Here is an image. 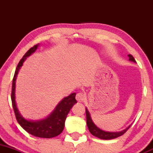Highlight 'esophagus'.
<instances>
[{"label": "esophagus", "mask_w": 153, "mask_h": 153, "mask_svg": "<svg viewBox=\"0 0 153 153\" xmlns=\"http://www.w3.org/2000/svg\"><path fill=\"white\" fill-rule=\"evenodd\" d=\"M86 99V95L82 92H79L76 95V100L78 102H83Z\"/></svg>", "instance_id": "34e87169"}]
</instances>
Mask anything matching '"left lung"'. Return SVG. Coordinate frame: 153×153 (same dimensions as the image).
<instances>
[{
	"mask_svg": "<svg viewBox=\"0 0 153 153\" xmlns=\"http://www.w3.org/2000/svg\"><path fill=\"white\" fill-rule=\"evenodd\" d=\"M128 57L129 58V60L132 61H134L135 62V58H133V56L131 55H128ZM86 124H87L88 129H89V132H91L92 135H93L94 136L98 137V138H101V139L104 140H109V139H113V138H116L118 137L121 136L122 135H124L125 132L127 131V129H129L130 126L126 128L124 130L121 131V132H105V131H103L101 129H98L94 123L92 122V119H91L90 115H89V112H88L87 109L86 108Z\"/></svg>",
	"mask_w": 153,
	"mask_h": 153,
	"instance_id": "left-lung-1",
	"label": "left lung"
}]
</instances>
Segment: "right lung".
<instances>
[{"instance_id":"right-lung-1","label":"right lung","mask_w":153,"mask_h":153,"mask_svg":"<svg viewBox=\"0 0 153 153\" xmlns=\"http://www.w3.org/2000/svg\"><path fill=\"white\" fill-rule=\"evenodd\" d=\"M37 47H38V45H35L33 47L30 48L18 63L16 69H15L13 80H12L11 99H12V106H13L17 121L19 123V124L27 132L34 135V136L39 137V138H50L57 136V135H60L62 132L63 129L64 128V123H65V120L67 118L68 113H69V110L72 107V106L75 103H77V101L75 100L76 93H72L67 98H64L59 103V104L57 106L54 112L47 118L42 120V121H29L24 119L20 115L19 112L17 109L15 99V81H16L17 75H18L19 69L23 65V63L25 61L26 58L29 56L32 53H33L36 50Z\"/></svg>"}]
</instances>
